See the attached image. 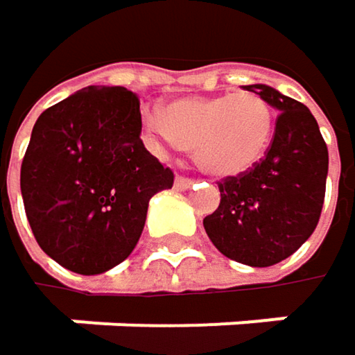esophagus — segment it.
I'll list each match as a JSON object with an SVG mask.
<instances>
[{"label":"esophagus","mask_w":355,"mask_h":355,"mask_svg":"<svg viewBox=\"0 0 355 355\" xmlns=\"http://www.w3.org/2000/svg\"><path fill=\"white\" fill-rule=\"evenodd\" d=\"M192 180H188V178H184V175H178L175 178V182H173V188L175 190H180V192H184V190H190L192 188Z\"/></svg>","instance_id":"obj_1"}]
</instances>
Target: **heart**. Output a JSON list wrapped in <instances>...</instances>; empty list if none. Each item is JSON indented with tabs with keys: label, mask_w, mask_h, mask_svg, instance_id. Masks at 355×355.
Returning a JSON list of instances; mask_svg holds the SVG:
<instances>
[{
	"label": "heart",
	"mask_w": 355,
	"mask_h": 355,
	"mask_svg": "<svg viewBox=\"0 0 355 355\" xmlns=\"http://www.w3.org/2000/svg\"><path fill=\"white\" fill-rule=\"evenodd\" d=\"M157 149H192L200 169L212 178H237L263 157L274 132L270 104L253 94L188 96L143 114Z\"/></svg>",
	"instance_id": "1"
}]
</instances>
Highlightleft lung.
<instances>
[{
  "instance_id": "1",
  "label": "left lung",
  "mask_w": 355,
  "mask_h": 355,
  "mask_svg": "<svg viewBox=\"0 0 355 355\" xmlns=\"http://www.w3.org/2000/svg\"><path fill=\"white\" fill-rule=\"evenodd\" d=\"M245 89L278 112L274 141L253 169L218 184L220 204L204 218V229L225 257L268 268L313 235L325 200L329 153L304 104L263 83Z\"/></svg>"
}]
</instances>
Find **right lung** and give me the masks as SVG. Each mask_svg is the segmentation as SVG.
Wrapping results in <instances>:
<instances>
[{"instance_id": "obj_1", "label": "right lung", "mask_w": 355, "mask_h": 355, "mask_svg": "<svg viewBox=\"0 0 355 355\" xmlns=\"http://www.w3.org/2000/svg\"><path fill=\"white\" fill-rule=\"evenodd\" d=\"M141 102L124 87L89 85L44 110L20 171L24 208L40 249L96 276L137 247L149 200L173 173L141 141Z\"/></svg>"}]
</instances>
